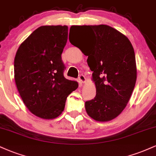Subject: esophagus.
<instances>
[{"label": "esophagus", "mask_w": 156, "mask_h": 156, "mask_svg": "<svg viewBox=\"0 0 156 156\" xmlns=\"http://www.w3.org/2000/svg\"><path fill=\"white\" fill-rule=\"evenodd\" d=\"M79 80H80V81L83 83H86V77L84 76L83 75H80V76H79Z\"/></svg>", "instance_id": "34e87169"}]
</instances>
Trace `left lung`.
Masks as SVG:
<instances>
[{"mask_svg":"<svg viewBox=\"0 0 156 156\" xmlns=\"http://www.w3.org/2000/svg\"><path fill=\"white\" fill-rule=\"evenodd\" d=\"M75 28L93 33L89 44L79 48L88 56L87 63L93 71L92 80L96 86V96L86 102V111L95 121H110L124 110L134 89L136 65L134 48L125 35L108 25ZM69 40L76 46L70 37Z\"/></svg>","mask_w":156,"mask_h":156,"instance_id":"8db88e82","label":"left lung"}]
</instances>
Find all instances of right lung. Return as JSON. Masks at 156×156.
I'll use <instances>...</instances> for the list:
<instances>
[{"label":"right lung","instance_id":"right-lung-1","mask_svg":"<svg viewBox=\"0 0 156 156\" xmlns=\"http://www.w3.org/2000/svg\"><path fill=\"white\" fill-rule=\"evenodd\" d=\"M68 27L41 26L19 47L14 58V80L28 110L43 119H54L63 112L67 97L78 83L64 77L62 53Z\"/></svg>","mask_w":156,"mask_h":156}]
</instances>
